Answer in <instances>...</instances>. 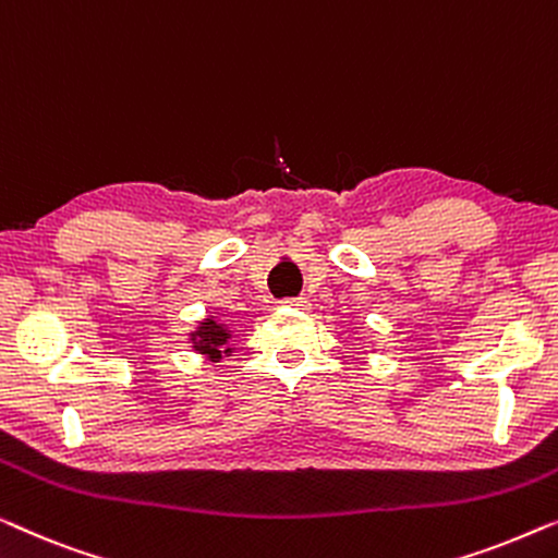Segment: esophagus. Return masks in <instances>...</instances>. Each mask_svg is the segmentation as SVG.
<instances>
[{
	"mask_svg": "<svg viewBox=\"0 0 558 558\" xmlns=\"http://www.w3.org/2000/svg\"><path fill=\"white\" fill-rule=\"evenodd\" d=\"M286 305H290V308H305V305H308V301H305V298H286V301H282Z\"/></svg>",
	"mask_w": 558,
	"mask_h": 558,
	"instance_id": "esophagus-1",
	"label": "esophagus"
}]
</instances>
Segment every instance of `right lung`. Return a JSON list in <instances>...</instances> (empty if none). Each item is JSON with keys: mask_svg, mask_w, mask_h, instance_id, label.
<instances>
[{"mask_svg": "<svg viewBox=\"0 0 558 558\" xmlns=\"http://www.w3.org/2000/svg\"><path fill=\"white\" fill-rule=\"evenodd\" d=\"M227 341H230V331H227L222 324H217V320H211V318H204V324L192 333L194 351H199V354H207L211 361H217L222 354H230L232 349L222 351Z\"/></svg>", "mask_w": 558, "mask_h": 558, "instance_id": "1", "label": "right lung"}]
</instances>
